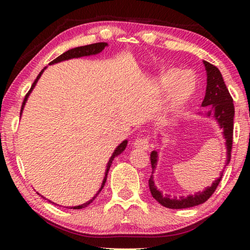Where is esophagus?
I'll return each mask as SVG.
<instances>
[{"mask_svg": "<svg viewBox=\"0 0 250 250\" xmlns=\"http://www.w3.org/2000/svg\"><path fill=\"white\" fill-rule=\"evenodd\" d=\"M133 146L135 147V149H139V150H142V151L149 150V147H150L149 139H147V138H139L134 141Z\"/></svg>", "mask_w": 250, "mask_h": 250, "instance_id": "34e87169", "label": "esophagus"}]
</instances>
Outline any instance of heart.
<instances>
[{
	"instance_id": "1",
	"label": "heart",
	"mask_w": 250,
	"mask_h": 250,
	"mask_svg": "<svg viewBox=\"0 0 250 250\" xmlns=\"http://www.w3.org/2000/svg\"><path fill=\"white\" fill-rule=\"evenodd\" d=\"M154 88L159 94L167 91V104L171 111H179L192 103L197 90V80L192 71L168 68L156 76Z\"/></svg>"
}]
</instances>
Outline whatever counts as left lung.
I'll return each mask as SVG.
<instances>
[{"mask_svg": "<svg viewBox=\"0 0 250 250\" xmlns=\"http://www.w3.org/2000/svg\"><path fill=\"white\" fill-rule=\"evenodd\" d=\"M205 65L206 74H207V86L204 100L202 103V107H210L206 109V111L198 112V116L204 118H213L217 122L219 129L223 130V137L225 139L226 145V161H225V168L230 161V152L232 146V129H234V115L235 109L234 104H232V98L229 95L225 82H224L221 71L214 65L209 64L208 62H203ZM158 139L161 143V137L162 134H158ZM151 167H152V174L149 180V188L152 196L158 201L161 205L167 208L172 209H181V208H189V207L197 206L205 203L208 198L213 195L215 189L222 180L224 170H222L221 175L213 182L210 186H207L203 191L194 193L193 195L188 196H171L168 194H164L162 191L156 188L153 174L158 166L159 161V150H154L150 154Z\"/></svg>", "mask_w": 250, "mask_h": 250, "instance_id": "8db88e82", "label": "left lung"}]
</instances>
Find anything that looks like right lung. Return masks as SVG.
<instances>
[{"label":"right lung","mask_w":250,"mask_h":250,"mask_svg":"<svg viewBox=\"0 0 250 250\" xmlns=\"http://www.w3.org/2000/svg\"><path fill=\"white\" fill-rule=\"evenodd\" d=\"M104 47H108V44H107V43H96V44H91V45L80 46V47L71 48V49H69V50H67V52H65L64 54H62L61 56H58L56 59H54L53 62H50L48 65L58 64V62H65V61H69V59H73V58H80V57H84V56H92V55H97V54H99V53L103 52V50L104 49ZM46 68H47V67H44V69L41 71L39 76H37V78L35 79V82L33 83L32 87H31V89H29V91H28V94H27L26 96H25L24 101H23V104H22V108H21L20 118L22 117L23 110H24L25 104H26V101H27V99H28L29 95L32 94L33 89H34V88H35L37 82H39V79L41 78L42 74L44 73V70H45ZM126 145H128V140H124V141H122V142L120 143V145L116 147V150L113 151L112 155L110 156V159H109L108 163H107V167H105V171H104V176L103 183H101V186H100L99 191L95 194V196L92 197V198H90L89 201H87L86 203H83V204H80V205H77V206H67V208H70V209H80V208H84V207H87L88 205L90 204V203H92V201H94L95 198H96L97 196H98V194L101 192V189L104 188V184H105V181H107L108 172H109V170H110V167H111V164H112V161L115 160L116 156H118L119 154H121L122 152H124V151L125 150ZM37 194H39V195H41L40 193H37ZM41 196H42V195H41ZM42 197L45 198V200H47V198L44 197V196H42ZM48 202H49V203H53V202H50L49 200H48ZM53 204H55V203H53ZM56 205H57V204H56Z\"/></svg>","instance_id":"1"}]
</instances>
